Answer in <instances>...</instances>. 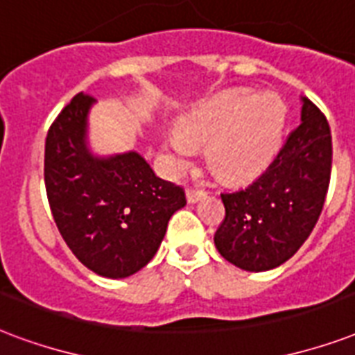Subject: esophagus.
<instances>
[{
	"mask_svg": "<svg viewBox=\"0 0 355 355\" xmlns=\"http://www.w3.org/2000/svg\"><path fill=\"white\" fill-rule=\"evenodd\" d=\"M205 196H207V193H205L202 189H188V191H186V199H188V202H191V205L199 201V199H202Z\"/></svg>",
	"mask_w": 355,
	"mask_h": 355,
	"instance_id": "1",
	"label": "esophagus"
}]
</instances>
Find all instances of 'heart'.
I'll use <instances>...</instances> for the list:
<instances>
[{"instance_id":"obj_1","label":"heart","mask_w":355,"mask_h":355,"mask_svg":"<svg viewBox=\"0 0 355 355\" xmlns=\"http://www.w3.org/2000/svg\"><path fill=\"white\" fill-rule=\"evenodd\" d=\"M285 124V105L275 94L227 91L208 98L178 123L166 141L171 162L182 167L191 148H205L210 171L223 184L250 182L274 159Z\"/></svg>"}]
</instances>
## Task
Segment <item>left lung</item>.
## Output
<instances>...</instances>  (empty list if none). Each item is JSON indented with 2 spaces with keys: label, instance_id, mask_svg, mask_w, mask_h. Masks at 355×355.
Instances as JSON below:
<instances>
[{
  "label": "left lung",
  "instance_id": "1",
  "mask_svg": "<svg viewBox=\"0 0 355 355\" xmlns=\"http://www.w3.org/2000/svg\"><path fill=\"white\" fill-rule=\"evenodd\" d=\"M302 124L292 130L268 169L245 189L221 193L225 218L214 234L221 257L248 272L281 266L315 229L331 177L328 119L302 98Z\"/></svg>",
  "mask_w": 355,
  "mask_h": 355
}]
</instances>
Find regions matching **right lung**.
Returning <instances> with one entry per match:
<instances>
[{
  "mask_svg": "<svg viewBox=\"0 0 355 355\" xmlns=\"http://www.w3.org/2000/svg\"><path fill=\"white\" fill-rule=\"evenodd\" d=\"M93 96L76 94L46 135L50 210L76 259L94 274L123 279L147 266L167 223L186 205L180 186L154 175L134 150L107 158L87 147Z\"/></svg>",
  "mask_w": 355,
  "mask_h": 355,
  "instance_id": "add662e5",
  "label": "right lung"
}]
</instances>
